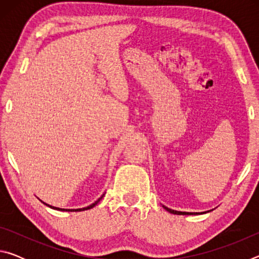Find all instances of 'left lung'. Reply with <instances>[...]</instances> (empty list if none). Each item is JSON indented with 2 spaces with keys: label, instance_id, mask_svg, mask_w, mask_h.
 <instances>
[{
  "label": "left lung",
  "instance_id": "1",
  "mask_svg": "<svg viewBox=\"0 0 259 259\" xmlns=\"http://www.w3.org/2000/svg\"><path fill=\"white\" fill-rule=\"evenodd\" d=\"M164 208L168 210L169 212L175 213V214H193L192 212H182V211H176V210H171V209H169V208H166V207H164Z\"/></svg>",
  "mask_w": 259,
  "mask_h": 259
}]
</instances>
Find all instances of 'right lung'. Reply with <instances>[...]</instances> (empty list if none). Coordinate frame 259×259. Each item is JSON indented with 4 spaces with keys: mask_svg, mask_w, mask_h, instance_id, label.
I'll use <instances>...</instances> for the list:
<instances>
[{
    "mask_svg": "<svg viewBox=\"0 0 259 259\" xmlns=\"http://www.w3.org/2000/svg\"><path fill=\"white\" fill-rule=\"evenodd\" d=\"M103 198V196H102ZM102 198H99L97 201H96L95 203H93L91 205H89V207H87V208H82V209H60V208H56V207H52V205H49V204H47L48 207H50V208H52V209H56V210H64V211H81V210H88V209H91V208H94L96 204H97L100 200H102Z\"/></svg>",
    "mask_w": 259,
    "mask_h": 259,
    "instance_id": "obj_1",
    "label": "right lung"
}]
</instances>
